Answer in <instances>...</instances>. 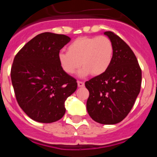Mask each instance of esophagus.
<instances>
[{"mask_svg": "<svg viewBox=\"0 0 157 157\" xmlns=\"http://www.w3.org/2000/svg\"><path fill=\"white\" fill-rule=\"evenodd\" d=\"M78 87H83L84 86H85V84H84V82H80V81H78Z\"/></svg>", "mask_w": 157, "mask_h": 157, "instance_id": "obj_1", "label": "esophagus"}]
</instances>
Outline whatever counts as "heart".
<instances>
[{
	"instance_id": "obj_1",
	"label": "heart",
	"mask_w": 157,
	"mask_h": 157,
	"mask_svg": "<svg viewBox=\"0 0 157 157\" xmlns=\"http://www.w3.org/2000/svg\"><path fill=\"white\" fill-rule=\"evenodd\" d=\"M113 55V47L109 37H80L67 47V52L58 54V62L62 70L67 75H74L81 65L78 75L86 77L104 74L110 67Z\"/></svg>"
}]
</instances>
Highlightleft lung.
<instances>
[{"mask_svg": "<svg viewBox=\"0 0 157 157\" xmlns=\"http://www.w3.org/2000/svg\"><path fill=\"white\" fill-rule=\"evenodd\" d=\"M104 34L112 44V60L104 74L86 82L90 92L86 109L94 121L112 125L121 122L134 106L141 90V70L125 41L112 31Z\"/></svg>", "mask_w": 157, "mask_h": 157, "instance_id": "left-lung-1", "label": "left lung"}]
</instances>
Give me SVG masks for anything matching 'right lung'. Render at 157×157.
I'll return each instance as SVG.
<instances>
[{
  "label": "right lung",
  "instance_id": "right-lung-1",
  "mask_svg": "<svg viewBox=\"0 0 157 157\" xmlns=\"http://www.w3.org/2000/svg\"><path fill=\"white\" fill-rule=\"evenodd\" d=\"M68 36L45 32L32 38L16 54L11 79L19 107L34 121L49 123L65 114L64 103L77 89L76 79L58 62Z\"/></svg>",
  "mask_w": 157,
  "mask_h": 157
}]
</instances>
